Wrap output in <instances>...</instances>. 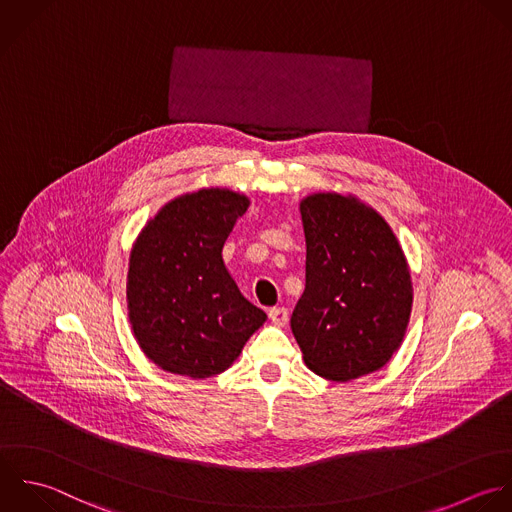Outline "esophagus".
I'll list each match as a JSON object with an SVG mask.
<instances>
[{
    "label": "esophagus",
    "mask_w": 512,
    "mask_h": 512,
    "mask_svg": "<svg viewBox=\"0 0 512 512\" xmlns=\"http://www.w3.org/2000/svg\"><path fill=\"white\" fill-rule=\"evenodd\" d=\"M269 319L277 325V327H285L289 321V311L285 307H273L269 309Z\"/></svg>",
    "instance_id": "obj_1"
}]
</instances>
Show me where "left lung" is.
Listing matches in <instances>:
<instances>
[{
	"label": "left lung",
	"instance_id": "left-lung-1",
	"mask_svg": "<svg viewBox=\"0 0 512 512\" xmlns=\"http://www.w3.org/2000/svg\"><path fill=\"white\" fill-rule=\"evenodd\" d=\"M307 261L291 331L305 365L351 381L389 363L403 343L413 283L389 223L353 195L313 193L299 205Z\"/></svg>",
	"mask_w": 512,
	"mask_h": 512
}]
</instances>
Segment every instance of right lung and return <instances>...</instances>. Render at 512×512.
<instances>
[{"instance_id":"add662e5","label":"right lung","mask_w":512,"mask_h":512,"mask_svg":"<svg viewBox=\"0 0 512 512\" xmlns=\"http://www.w3.org/2000/svg\"><path fill=\"white\" fill-rule=\"evenodd\" d=\"M249 197L199 189L165 203L129 255L127 315L149 361L167 373H223L267 315L249 303L221 251Z\"/></svg>"}]
</instances>
